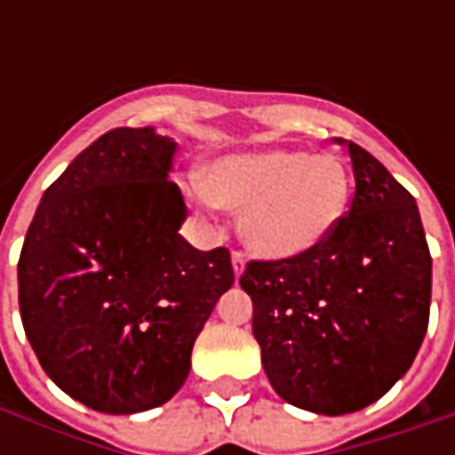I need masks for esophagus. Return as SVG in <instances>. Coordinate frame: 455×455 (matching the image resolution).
<instances>
[{"instance_id": "esophagus-1", "label": "esophagus", "mask_w": 455, "mask_h": 455, "mask_svg": "<svg viewBox=\"0 0 455 455\" xmlns=\"http://www.w3.org/2000/svg\"><path fill=\"white\" fill-rule=\"evenodd\" d=\"M231 266H234V275L238 277L246 270V256H243L241 251H234V253H231Z\"/></svg>"}]
</instances>
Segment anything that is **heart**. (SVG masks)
<instances>
[{
	"mask_svg": "<svg viewBox=\"0 0 455 455\" xmlns=\"http://www.w3.org/2000/svg\"><path fill=\"white\" fill-rule=\"evenodd\" d=\"M188 195L241 214L243 243L258 256L283 260L334 234L348 207V172L334 153H241L217 160L204 185L192 182Z\"/></svg>",
	"mask_w": 455,
	"mask_h": 455,
	"instance_id": "heart-1",
	"label": "heart"
}]
</instances>
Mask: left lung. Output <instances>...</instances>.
I'll return each mask as SVG.
<instances>
[{
	"label": "left lung",
	"instance_id": "1",
	"mask_svg": "<svg viewBox=\"0 0 455 455\" xmlns=\"http://www.w3.org/2000/svg\"><path fill=\"white\" fill-rule=\"evenodd\" d=\"M348 148V214L302 256L251 260L241 287L273 390L316 414L380 400L419 351L431 305V256L417 202L365 148Z\"/></svg>",
	"mask_w": 455,
	"mask_h": 455
}]
</instances>
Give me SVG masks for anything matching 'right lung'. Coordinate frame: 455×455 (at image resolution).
I'll return each mask as SVG.
<instances>
[{"instance_id":"right-lung-1","label":"right lung","mask_w":455,"mask_h":455,"mask_svg":"<svg viewBox=\"0 0 455 455\" xmlns=\"http://www.w3.org/2000/svg\"><path fill=\"white\" fill-rule=\"evenodd\" d=\"M178 143L146 129L94 140L45 189L19 256V309L48 378L104 414L160 407L234 285L228 248L197 251L170 182Z\"/></svg>"}]
</instances>
